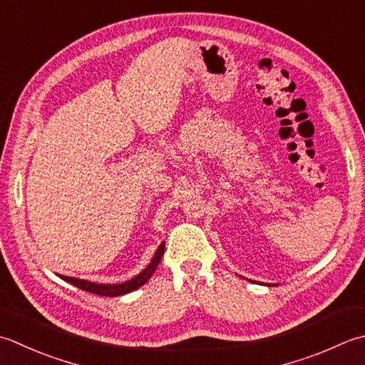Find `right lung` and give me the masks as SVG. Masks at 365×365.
<instances>
[{
    "mask_svg": "<svg viewBox=\"0 0 365 365\" xmlns=\"http://www.w3.org/2000/svg\"><path fill=\"white\" fill-rule=\"evenodd\" d=\"M163 255H164V242L158 247V250H156L153 259H152V262L148 264L147 269L142 270V272L138 277H134V278H131V280H128L125 283H120V284H98V283L87 282V280H78V278L63 277V275H60V278H63L64 282L74 284V287H77L78 289L93 292V294H98V296H106V297L123 296V294H128V292L140 288L142 284H145L148 282V278L153 275L156 267H158Z\"/></svg>",
    "mask_w": 365,
    "mask_h": 365,
    "instance_id": "1",
    "label": "right lung"
}]
</instances>
